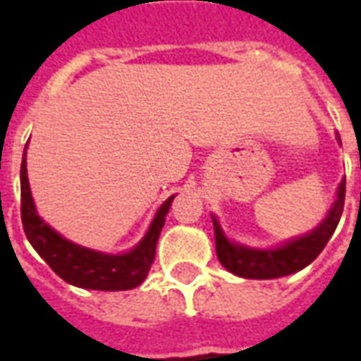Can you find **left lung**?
<instances>
[{
    "instance_id": "left-lung-1",
    "label": "left lung",
    "mask_w": 361,
    "mask_h": 361,
    "mask_svg": "<svg viewBox=\"0 0 361 361\" xmlns=\"http://www.w3.org/2000/svg\"><path fill=\"white\" fill-rule=\"evenodd\" d=\"M336 141L341 145L338 135H336ZM344 193H346V178H342L341 185L336 189V199H334L333 207L329 209L319 226L313 228L307 234L292 238L276 247H267V250L247 247L243 243L228 240L219 219L212 214L219 261L226 271L235 276H242V279L271 280L302 271L317 259L319 253L325 250L331 235L334 234L342 216V209H344Z\"/></svg>"
}]
</instances>
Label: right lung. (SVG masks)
<instances>
[{
	"instance_id": "1",
	"label": "right lung",
	"mask_w": 361,
	"mask_h": 361,
	"mask_svg": "<svg viewBox=\"0 0 361 361\" xmlns=\"http://www.w3.org/2000/svg\"><path fill=\"white\" fill-rule=\"evenodd\" d=\"M28 147V142H27ZM27 147L20 162V219L30 245L50 265L59 279L87 290L118 292L139 286L147 279L157 253V242L172 207L173 197H168L150 222L147 234L135 247L126 253H104L69 242L67 238L46 224L35 207L27 176Z\"/></svg>"
}]
</instances>
